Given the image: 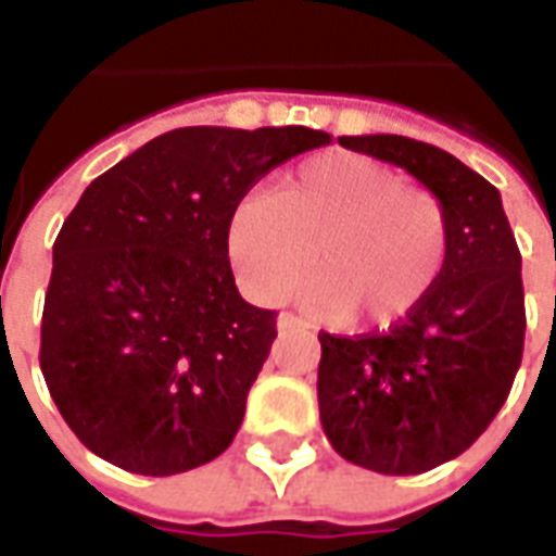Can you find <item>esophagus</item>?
Masks as SVG:
<instances>
[{
	"label": "esophagus",
	"instance_id": "1",
	"mask_svg": "<svg viewBox=\"0 0 556 556\" xmlns=\"http://www.w3.org/2000/svg\"><path fill=\"white\" fill-rule=\"evenodd\" d=\"M277 327L279 330H294V327H306V321H303V318H298V315L282 313L277 318Z\"/></svg>",
	"mask_w": 556,
	"mask_h": 556
}]
</instances>
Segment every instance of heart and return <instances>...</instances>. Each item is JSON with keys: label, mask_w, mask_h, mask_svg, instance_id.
Instances as JSON below:
<instances>
[{"label": "heart", "mask_w": 556, "mask_h": 556, "mask_svg": "<svg viewBox=\"0 0 556 556\" xmlns=\"http://www.w3.org/2000/svg\"><path fill=\"white\" fill-rule=\"evenodd\" d=\"M226 250L255 303L286 301L309 267L306 309L325 321L390 325L429 298L450 255L441 195L354 151L303 160L231 211Z\"/></svg>", "instance_id": "b5f03b06"}]
</instances>
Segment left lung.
Wrapping results in <instances>:
<instances>
[{
	"label": "left lung",
	"mask_w": 556,
	"mask_h": 556,
	"mask_svg": "<svg viewBox=\"0 0 556 556\" xmlns=\"http://www.w3.org/2000/svg\"><path fill=\"white\" fill-rule=\"evenodd\" d=\"M441 195L450 255L429 298L387 333H318V410L345 462L387 477L462 455L497 417L525 354L521 253L497 187L450 151L393 134L342 137Z\"/></svg>",
	"instance_id": "1"
}]
</instances>
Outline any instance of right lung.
<instances>
[{
	"label": "right lung",
	"mask_w": 556,
	"mask_h": 556,
	"mask_svg": "<svg viewBox=\"0 0 556 556\" xmlns=\"http://www.w3.org/2000/svg\"><path fill=\"white\" fill-rule=\"evenodd\" d=\"M327 142L178 127L86 187L53 243L41 372L91 453L142 477L226 453L277 339V313L238 294L226 226L255 181Z\"/></svg>",
	"instance_id": "obj_1"
}]
</instances>
